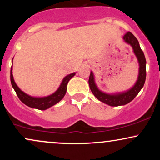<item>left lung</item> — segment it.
<instances>
[{
  "label": "left lung",
  "instance_id": "obj_1",
  "mask_svg": "<svg viewBox=\"0 0 160 160\" xmlns=\"http://www.w3.org/2000/svg\"><path fill=\"white\" fill-rule=\"evenodd\" d=\"M123 39L126 43H128V44L132 47L134 52H135V56H137L139 65H140L138 79L135 85L126 92L117 95H108L98 90L95 84L92 72L90 73L89 78V85L93 95L99 101L111 106L124 105V104L132 102L135 98V96L138 94L141 89H142L145 82V80H146V58H145L144 52H143L142 49H141L140 45H139L138 40L130 32L126 33V34L123 37Z\"/></svg>",
  "mask_w": 160,
  "mask_h": 160
}]
</instances>
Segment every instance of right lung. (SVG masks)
<instances>
[{
	"label": "right lung",
	"mask_w": 160,
	"mask_h": 160,
	"mask_svg": "<svg viewBox=\"0 0 160 160\" xmlns=\"http://www.w3.org/2000/svg\"><path fill=\"white\" fill-rule=\"evenodd\" d=\"M74 75L75 73H72V74L66 76L64 78V80H62L61 85H60L59 88H58V90L56 92H54L52 95H49L47 97H43V98H34V97L29 96V95L25 94V92H23L18 87L15 81H14L13 77H12V67H11L10 70V81L12 88L14 89L16 95L19 97V98L22 102H23L24 104H26L27 106L30 108H36V109L38 110H46L47 108L52 107L54 104H57L63 98V97L65 96L66 93V91H67L68 82Z\"/></svg>",
	"instance_id": "1"
}]
</instances>
